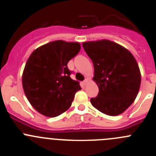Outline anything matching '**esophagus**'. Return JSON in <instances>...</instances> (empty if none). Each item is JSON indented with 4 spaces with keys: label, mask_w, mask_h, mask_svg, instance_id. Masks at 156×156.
Masks as SVG:
<instances>
[{
    "label": "esophagus",
    "mask_w": 156,
    "mask_h": 156,
    "mask_svg": "<svg viewBox=\"0 0 156 156\" xmlns=\"http://www.w3.org/2000/svg\"><path fill=\"white\" fill-rule=\"evenodd\" d=\"M88 79H85V80H84V81H83V84H84V85H85L87 84V83H88Z\"/></svg>",
    "instance_id": "34e87169"
}]
</instances>
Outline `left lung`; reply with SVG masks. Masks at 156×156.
Listing matches in <instances>:
<instances>
[{
    "label": "left lung",
    "instance_id": "left-lung-1",
    "mask_svg": "<svg viewBox=\"0 0 156 156\" xmlns=\"http://www.w3.org/2000/svg\"><path fill=\"white\" fill-rule=\"evenodd\" d=\"M94 67V81L99 93L92 105L110 116L123 113L135 101L140 85V72L128 50L108 40L83 42Z\"/></svg>",
    "mask_w": 156,
    "mask_h": 156
}]
</instances>
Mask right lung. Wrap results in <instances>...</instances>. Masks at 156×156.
I'll return each instance as SVG.
<instances>
[{
  "label": "right lung",
  "mask_w": 156,
  "mask_h": 156,
  "mask_svg": "<svg viewBox=\"0 0 156 156\" xmlns=\"http://www.w3.org/2000/svg\"><path fill=\"white\" fill-rule=\"evenodd\" d=\"M78 42L58 40L39 47L28 58L22 85L27 98L36 111L56 117L71 107L79 82L70 75L68 63L80 51Z\"/></svg>",
  "instance_id": "1"
}]
</instances>
